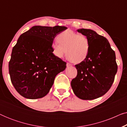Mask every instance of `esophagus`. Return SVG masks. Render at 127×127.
<instances>
[{
  "label": "esophagus",
  "instance_id": "34e87169",
  "mask_svg": "<svg viewBox=\"0 0 127 127\" xmlns=\"http://www.w3.org/2000/svg\"><path fill=\"white\" fill-rule=\"evenodd\" d=\"M72 64H69V63H68V62H67L66 63V66L67 67H70V66H72Z\"/></svg>",
  "mask_w": 127,
  "mask_h": 127
}]
</instances>
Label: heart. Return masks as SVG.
I'll list each match as a JSON object with an SVG mask.
<instances>
[{"label":"heart","instance_id":"heart-1","mask_svg":"<svg viewBox=\"0 0 127 127\" xmlns=\"http://www.w3.org/2000/svg\"><path fill=\"white\" fill-rule=\"evenodd\" d=\"M58 41L52 44L53 54L59 58L66 54L74 63H80L87 56L90 41L86 36L79 34L71 30H66L58 34Z\"/></svg>","mask_w":127,"mask_h":127}]
</instances>
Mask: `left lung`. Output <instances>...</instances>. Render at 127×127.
I'll use <instances>...</instances> for the list:
<instances>
[{
  "mask_svg": "<svg viewBox=\"0 0 127 127\" xmlns=\"http://www.w3.org/2000/svg\"><path fill=\"white\" fill-rule=\"evenodd\" d=\"M77 32L87 37L90 48L86 58L75 65L77 74L71 87L81 99H94L105 95L112 86L117 71L115 52L106 38L93 30L82 28Z\"/></svg>",
  "mask_w": 127,
  "mask_h": 127,
  "instance_id": "1",
  "label": "left lung"
}]
</instances>
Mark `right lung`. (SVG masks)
Segmentation results:
<instances>
[{"mask_svg": "<svg viewBox=\"0 0 127 127\" xmlns=\"http://www.w3.org/2000/svg\"><path fill=\"white\" fill-rule=\"evenodd\" d=\"M66 27L34 26L22 33L12 50L8 64L10 79L24 98H41L47 94L55 76L66 64L53 53L54 39Z\"/></svg>", "mask_w": 127, "mask_h": 127, "instance_id": "obj_1", "label": "right lung"}]
</instances>
